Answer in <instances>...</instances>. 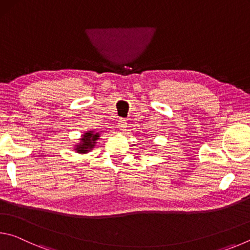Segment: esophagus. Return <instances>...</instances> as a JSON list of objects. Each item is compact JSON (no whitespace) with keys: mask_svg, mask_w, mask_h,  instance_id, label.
Listing matches in <instances>:
<instances>
[{"mask_svg":"<svg viewBox=\"0 0 250 250\" xmlns=\"http://www.w3.org/2000/svg\"><path fill=\"white\" fill-rule=\"evenodd\" d=\"M118 126H119V129L121 131H125L126 126H128V122H126V120L124 119V118H120L119 121H118Z\"/></svg>","mask_w":250,"mask_h":250,"instance_id":"esophagus-1","label":"esophagus"}]
</instances>
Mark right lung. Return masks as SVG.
<instances>
[{"label":"right lung","instance_id":"right-lung-1","mask_svg":"<svg viewBox=\"0 0 250 250\" xmlns=\"http://www.w3.org/2000/svg\"><path fill=\"white\" fill-rule=\"evenodd\" d=\"M99 139V133H95L94 131H88L87 133L83 135V138L80 139L79 145L76 147V150L79 153H86V152L89 151L90 149L95 146L96 141Z\"/></svg>","mask_w":250,"mask_h":250}]
</instances>
